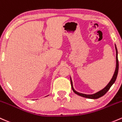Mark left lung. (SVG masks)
<instances>
[{
    "label": "left lung",
    "instance_id": "left-lung-1",
    "mask_svg": "<svg viewBox=\"0 0 122 122\" xmlns=\"http://www.w3.org/2000/svg\"><path fill=\"white\" fill-rule=\"evenodd\" d=\"M115 49H116V69H115V71L114 72V74H113V77L111 79V81H109V83L107 85V86L105 87H104V89L101 90H100V92H97V93L93 94H82V93H80L77 92L75 90V89H73V84H72V81L71 80V86H72V90L76 94L79 95V96H81L83 97H85V98H90V99H97L100 98V97H102V96H104V94L107 93V92L109 90V89L111 88V87L112 86V85L115 83V81L116 77H117V73H118V70H119V61H118V58H117V48H116V46L115 45Z\"/></svg>",
    "mask_w": 122,
    "mask_h": 122
}]
</instances>
